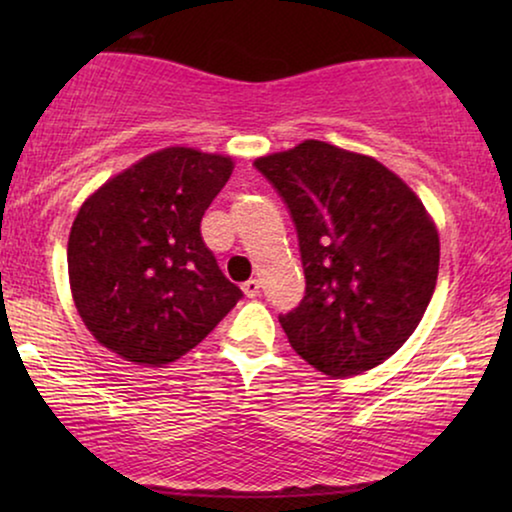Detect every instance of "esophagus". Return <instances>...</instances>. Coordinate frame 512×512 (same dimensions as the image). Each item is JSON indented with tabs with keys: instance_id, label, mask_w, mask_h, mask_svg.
I'll return each mask as SVG.
<instances>
[{
	"instance_id": "obj_1",
	"label": "esophagus",
	"mask_w": 512,
	"mask_h": 512,
	"mask_svg": "<svg viewBox=\"0 0 512 512\" xmlns=\"http://www.w3.org/2000/svg\"><path fill=\"white\" fill-rule=\"evenodd\" d=\"M258 289H261V284H258V279H249V282L242 284V291L247 298H256L258 296Z\"/></svg>"
}]
</instances>
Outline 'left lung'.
<instances>
[{
	"label": "left lung",
	"instance_id": "obj_1",
	"mask_svg": "<svg viewBox=\"0 0 512 512\" xmlns=\"http://www.w3.org/2000/svg\"><path fill=\"white\" fill-rule=\"evenodd\" d=\"M254 165L296 223L305 296L279 314L291 347L331 377L380 366L436 289L440 242L422 200L375 158L317 139Z\"/></svg>",
	"mask_w": 512,
	"mask_h": 512
}]
</instances>
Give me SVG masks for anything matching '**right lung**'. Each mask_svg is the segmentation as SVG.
Instances as JSON below:
<instances>
[{"label": "right lung", "mask_w": 512, "mask_h": 512, "mask_svg": "<svg viewBox=\"0 0 512 512\" xmlns=\"http://www.w3.org/2000/svg\"><path fill=\"white\" fill-rule=\"evenodd\" d=\"M233 160L186 146L116 174L76 214L69 284L97 342L160 368L200 345L242 298L200 233Z\"/></svg>", "instance_id": "right-lung-1"}]
</instances>
